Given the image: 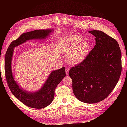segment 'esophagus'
<instances>
[{
	"mask_svg": "<svg viewBox=\"0 0 127 127\" xmlns=\"http://www.w3.org/2000/svg\"><path fill=\"white\" fill-rule=\"evenodd\" d=\"M69 70V69L68 68H66V69H65V73H66V75L68 74Z\"/></svg>",
	"mask_w": 127,
	"mask_h": 127,
	"instance_id": "obj_1",
	"label": "esophagus"
}]
</instances>
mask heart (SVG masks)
Returning <instances> with one entry per match:
<instances>
[{
	"label": "heart",
	"instance_id": "1",
	"mask_svg": "<svg viewBox=\"0 0 127 127\" xmlns=\"http://www.w3.org/2000/svg\"><path fill=\"white\" fill-rule=\"evenodd\" d=\"M78 35H70L63 37L61 41V49L67 57L69 63L78 65L85 61L90 51L89 42L83 41Z\"/></svg>",
	"mask_w": 127,
	"mask_h": 127
}]
</instances>
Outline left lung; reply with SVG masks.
<instances>
[{"label":"left lung","instance_id":"1","mask_svg":"<svg viewBox=\"0 0 127 127\" xmlns=\"http://www.w3.org/2000/svg\"><path fill=\"white\" fill-rule=\"evenodd\" d=\"M89 32L95 36L96 45L82 63L70 68L69 76L77 99L95 104L106 98L117 84L122 72V55L114 38L101 31Z\"/></svg>","mask_w":127,"mask_h":127}]
</instances>
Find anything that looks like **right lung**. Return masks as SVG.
Listing matches in <instances>:
<instances>
[{
    "mask_svg": "<svg viewBox=\"0 0 127 127\" xmlns=\"http://www.w3.org/2000/svg\"><path fill=\"white\" fill-rule=\"evenodd\" d=\"M52 29L38 30L22 33L17 40L11 42L5 57V74L8 86L12 93L26 106L35 109H42L50 105L54 97L55 89L65 77V68L62 67L51 72L45 83L38 91L28 92L20 87L14 80L12 72V61L15 47L32 39H44L50 34Z\"/></svg>",
    "mask_w": 127,
    "mask_h": 127,
    "instance_id": "right-lung-1",
    "label": "right lung"
}]
</instances>
